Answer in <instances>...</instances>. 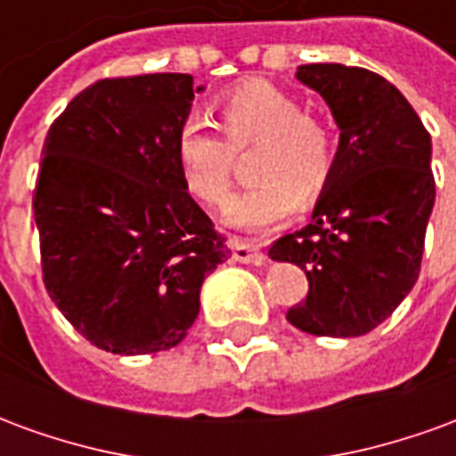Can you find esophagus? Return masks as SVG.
Instances as JSON below:
<instances>
[{"mask_svg":"<svg viewBox=\"0 0 456 456\" xmlns=\"http://www.w3.org/2000/svg\"><path fill=\"white\" fill-rule=\"evenodd\" d=\"M232 256L237 258L239 264H251V266H261L264 258H266L258 244L241 241V239H234V241H232Z\"/></svg>","mask_w":456,"mask_h":456,"instance_id":"obj_1","label":"esophagus"}]
</instances>
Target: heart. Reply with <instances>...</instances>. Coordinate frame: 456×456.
Wrapping results in <instances>:
<instances>
[{"label": "heart", "instance_id": "heart-1", "mask_svg": "<svg viewBox=\"0 0 456 456\" xmlns=\"http://www.w3.org/2000/svg\"><path fill=\"white\" fill-rule=\"evenodd\" d=\"M217 112L227 140L200 117L183 121L175 136V163L190 198L222 208L232 190L234 149L258 139L264 146L254 159V175L261 180L232 202V227L264 232L290 217L297 200L313 202L322 195L335 170L332 134L293 94L251 80L222 94Z\"/></svg>", "mask_w": 456, "mask_h": 456}]
</instances>
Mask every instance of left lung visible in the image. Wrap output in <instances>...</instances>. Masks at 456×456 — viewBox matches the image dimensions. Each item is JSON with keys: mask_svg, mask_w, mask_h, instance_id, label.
<instances>
[{"mask_svg": "<svg viewBox=\"0 0 456 456\" xmlns=\"http://www.w3.org/2000/svg\"><path fill=\"white\" fill-rule=\"evenodd\" d=\"M296 77L330 104L339 149L313 222L273 241L268 256L307 276V297L288 310L290 325L362 337L401 305L420 273L435 205L430 134L398 87L366 68L313 63Z\"/></svg>", "mask_w": 456, "mask_h": 456, "instance_id": "obj_1", "label": "left lung"}]
</instances>
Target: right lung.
Segmentation results:
<instances>
[{
    "label": "right lung",
    "mask_w": 456,
    "mask_h": 456,
    "mask_svg": "<svg viewBox=\"0 0 456 456\" xmlns=\"http://www.w3.org/2000/svg\"><path fill=\"white\" fill-rule=\"evenodd\" d=\"M195 93L185 73L104 77L45 136L34 190L45 290L104 352L183 342L202 281L229 256L175 163Z\"/></svg>",
    "instance_id": "1"
}]
</instances>
